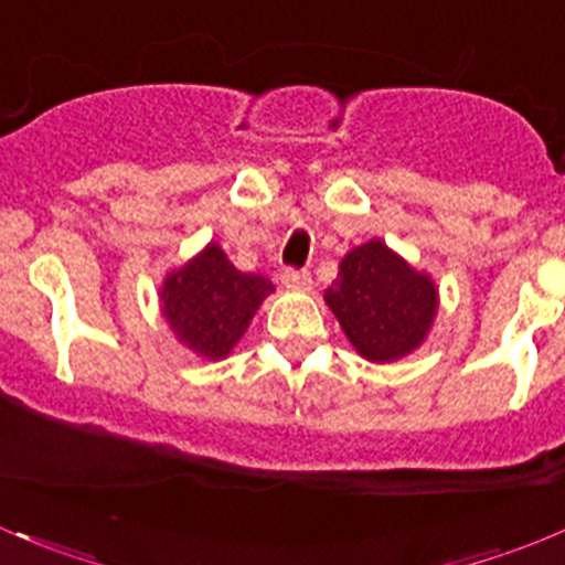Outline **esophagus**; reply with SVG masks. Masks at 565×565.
<instances>
[{
    "label": "esophagus",
    "instance_id": "34e87169",
    "mask_svg": "<svg viewBox=\"0 0 565 565\" xmlns=\"http://www.w3.org/2000/svg\"><path fill=\"white\" fill-rule=\"evenodd\" d=\"M281 281H284V287H289V289H311V273L287 267V270L281 273Z\"/></svg>",
    "mask_w": 565,
    "mask_h": 565
}]
</instances>
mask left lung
I'll list each match as a JSON object with an SVG mask.
<instances>
[{
    "label": "left lung",
    "instance_id": "obj_1",
    "mask_svg": "<svg viewBox=\"0 0 565 565\" xmlns=\"http://www.w3.org/2000/svg\"><path fill=\"white\" fill-rule=\"evenodd\" d=\"M324 303L366 361L391 363L424 344L437 315V287L383 241H369L341 259Z\"/></svg>",
    "mask_w": 565,
    "mask_h": 565
}]
</instances>
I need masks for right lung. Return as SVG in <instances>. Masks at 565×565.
Returning a JSON list of instances; mask_svg holds the SVG:
<instances>
[{
	"mask_svg": "<svg viewBox=\"0 0 565 565\" xmlns=\"http://www.w3.org/2000/svg\"><path fill=\"white\" fill-rule=\"evenodd\" d=\"M273 284L259 273H241L218 243H210L180 270L163 278L161 311L177 339L207 361H221L246 333L250 317Z\"/></svg>",
	"mask_w": 565,
	"mask_h": 565,
	"instance_id": "add662e5",
	"label": "right lung"
}]
</instances>
